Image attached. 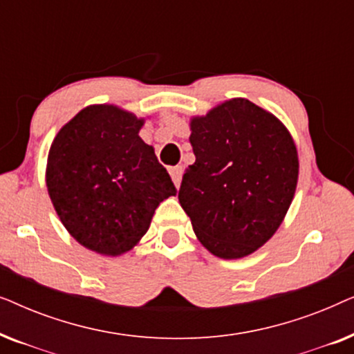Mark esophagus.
Listing matches in <instances>:
<instances>
[{"mask_svg": "<svg viewBox=\"0 0 354 354\" xmlns=\"http://www.w3.org/2000/svg\"><path fill=\"white\" fill-rule=\"evenodd\" d=\"M169 174H171L174 185H176L177 188L180 187V183H182V176H183V167H182V166H174V167L169 169Z\"/></svg>", "mask_w": 354, "mask_h": 354, "instance_id": "obj_1", "label": "esophagus"}]
</instances>
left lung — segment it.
<instances>
[{"mask_svg":"<svg viewBox=\"0 0 354 354\" xmlns=\"http://www.w3.org/2000/svg\"><path fill=\"white\" fill-rule=\"evenodd\" d=\"M196 161L178 201L201 245L240 259L282 224L298 182V153L287 127L259 106L234 98L190 120Z\"/></svg>","mask_w":354,"mask_h":354,"instance_id":"8db88e82","label":"left lung"}]
</instances>
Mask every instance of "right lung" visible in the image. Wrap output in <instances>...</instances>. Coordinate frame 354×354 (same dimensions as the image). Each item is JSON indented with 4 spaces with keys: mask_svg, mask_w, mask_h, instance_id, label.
Here are the masks:
<instances>
[{
    "mask_svg": "<svg viewBox=\"0 0 354 354\" xmlns=\"http://www.w3.org/2000/svg\"><path fill=\"white\" fill-rule=\"evenodd\" d=\"M145 119L93 104L53 140L46 187L67 232L95 253H127L147 234L159 203L177 193L154 148L140 138Z\"/></svg>",
    "mask_w": 354,
    "mask_h": 354,
    "instance_id": "add662e5",
    "label": "right lung"
}]
</instances>
